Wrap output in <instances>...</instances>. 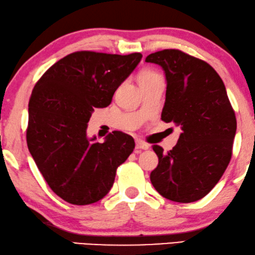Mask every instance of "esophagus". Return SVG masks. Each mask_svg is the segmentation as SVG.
Listing matches in <instances>:
<instances>
[{"label": "esophagus", "instance_id": "34e87169", "mask_svg": "<svg viewBox=\"0 0 255 255\" xmlns=\"http://www.w3.org/2000/svg\"><path fill=\"white\" fill-rule=\"evenodd\" d=\"M136 149H142V150H148L149 149V145L146 144V143L139 141V139H137L136 141Z\"/></svg>", "mask_w": 255, "mask_h": 255}]
</instances>
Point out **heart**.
Returning a JSON list of instances; mask_svg holds the SVG:
<instances>
[{
  "label": "heart",
  "instance_id": "heart-1",
  "mask_svg": "<svg viewBox=\"0 0 255 255\" xmlns=\"http://www.w3.org/2000/svg\"><path fill=\"white\" fill-rule=\"evenodd\" d=\"M153 76H158V75H156L155 73H151V71H145V73L142 75L141 80H146V78H150V77H153Z\"/></svg>",
  "mask_w": 255,
  "mask_h": 255
}]
</instances>
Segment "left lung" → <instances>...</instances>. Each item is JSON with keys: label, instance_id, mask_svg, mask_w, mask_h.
<instances>
[{"label": "left lung", "instance_id": "8db88e82", "mask_svg": "<svg viewBox=\"0 0 255 255\" xmlns=\"http://www.w3.org/2000/svg\"><path fill=\"white\" fill-rule=\"evenodd\" d=\"M145 62L158 64L165 74L162 120L181 128L177 145L168 152L152 146L158 166L150 180L165 199L194 202L215 187L230 163L235 112L220 75L204 61L178 49H164L146 56Z\"/></svg>", "mask_w": 255, "mask_h": 255}]
</instances>
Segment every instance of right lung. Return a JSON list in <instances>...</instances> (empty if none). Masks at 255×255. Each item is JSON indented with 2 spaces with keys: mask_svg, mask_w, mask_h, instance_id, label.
Listing matches in <instances>:
<instances>
[{
  "mask_svg": "<svg viewBox=\"0 0 255 255\" xmlns=\"http://www.w3.org/2000/svg\"><path fill=\"white\" fill-rule=\"evenodd\" d=\"M141 59V53H71L35 84L28 103L27 146L49 187L67 202L84 206L103 199L118 166L134 150L130 135L113 131L99 143L87 129L95 109L110 105Z\"/></svg>",
  "mask_w": 255,
  "mask_h": 255,
  "instance_id": "add662e5",
  "label": "right lung"
}]
</instances>
